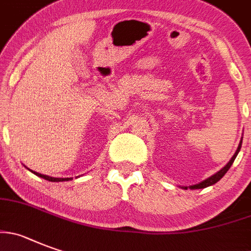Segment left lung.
Returning <instances> with one entry per match:
<instances>
[{
	"label": "left lung",
	"mask_w": 251,
	"mask_h": 251,
	"mask_svg": "<svg viewBox=\"0 0 251 251\" xmlns=\"http://www.w3.org/2000/svg\"><path fill=\"white\" fill-rule=\"evenodd\" d=\"M241 143H243V138H241L240 144H239V147H238V149H236L235 154H234L233 158H231V159L229 160V163H227V164L225 165L224 168H222V169H220V171L218 172V173H215L214 176H209L208 179H205V180H203V181H201V183L195 184V185H190V187H189L190 189H203V188L210 187V185H213V184H215V183H217V181H219L220 179H222L223 176H225V173H226V172L229 171V169H230L231 164H233V163H234V160H235V158H236V155H238L239 151H240ZM183 188H184V189H188V187H183Z\"/></svg>",
	"instance_id": "left-lung-1"
}]
</instances>
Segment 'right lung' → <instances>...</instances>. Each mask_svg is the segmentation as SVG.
<instances>
[{
    "label": "right lung",
    "instance_id": "1",
    "mask_svg": "<svg viewBox=\"0 0 251 251\" xmlns=\"http://www.w3.org/2000/svg\"><path fill=\"white\" fill-rule=\"evenodd\" d=\"M29 171H31V169H29ZM31 172L33 174H36V176H41V178L46 179V180H48V181H66V180H71V179H72V178H53V176H45V174H40V173H37V172H33V171H31Z\"/></svg>",
    "mask_w": 251,
    "mask_h": 251
}]
</instances>
